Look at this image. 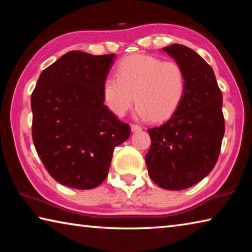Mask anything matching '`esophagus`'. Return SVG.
I'll return each mask as SVG.
<instances>
[{"label":"esophagus","mask_w":252,"mask_h":252,"mask_svg":"<svg viewBox=\"0 0 252 252\" xmlns=\"http://www.w3.org/2000/svg\"><path fill=\"white\" fill-rule=\"evenodd\" d=\"M131 130L133 132H139V131L142 130V127L140 126L139 125H134V123H133V125H131Z\"/></svg>","instance_id":"esophagus-1"}]
</instances>
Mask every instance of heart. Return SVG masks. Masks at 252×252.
<instances>
[{"label":"heart","mask_w":252,"mask_h":252,"mask_svg":"<svg viewBox=\"0 0 252 252\" xmlns=\"http://www.w3.org/2000/svg\"><path fill=\"white\" fill-rule=\"evenodd\" d=\"M186 89V73L179 63L133 54L119 63L117 76L104 79L102 95L108 109L118 117L125 116L135 102L140 118L163 121L181 104Z\"/></svg>","instance_id":"1"}]
</instances>
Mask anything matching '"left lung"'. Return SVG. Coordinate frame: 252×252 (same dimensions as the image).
Instances as JSON below:
<instances>
[{"instance_id": "8db88e82", "label": "left lung", "mask_w": 252, "mask_h": 252, "mask_svg": "<svg viewBox=\"0 0 252 252\" xmlns=\"http://www.w3.org/2000/svg\"><path fill=\"white\" fill-rule=\"evenodd\" d=\"M185 70L186 94L169 120L148 129L149 176L167 190H183L207 177L218 161L224 134L222 92L212 67L182 44L163 48Z\"/></svg>"}]
</instances>
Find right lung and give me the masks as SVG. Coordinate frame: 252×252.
<instances>
[{
  "instance_id": "obj_1",
  "label": "right lung",
  "mask_w": 252,
  "mask_h": 252,
  "mask_svg": "<svg viewBox=\"0 0 252 252\" xmlns=\"http://www.w3.org/2000/svg\"><path fill=\"white\" fill-rule=\"evenodd\" d=\"M114 54L71 51L42 71L31 95L32 139L46 171L61 185L94 189L130 126L103 104L102 84Z\"/></svg>"
}]
</instances>
